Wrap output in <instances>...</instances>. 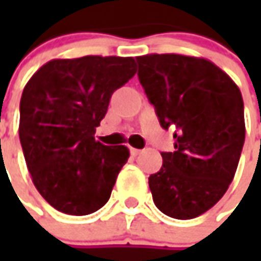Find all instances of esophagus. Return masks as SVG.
Masks as SVG:
<instances>
[{
    "label": "esophagus",
    "instance_id": "obj_1",
    "mask_svg": "<svg viewBox=\"0 0 261 261\" xmlns=\"http://www.w3.org/2000/svg\"><path fill=\"white\" fill-rule=\"evenodd\" d=\"M142 151L141 149H136V148H130V154H132V156H138L139 154H141Z\"/></svg>",
    "mask_w": 261,
    "mask_h": 261
}]
</instances>
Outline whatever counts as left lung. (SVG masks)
<instances>
[{
  "label": "left lung",
  "mask_w": 261,
  "mask_h": 261,
  "mask_svg": "<svg viewBox=\"0 0 261 261\" xmlns=\"http://www.w3.org/2000/svg\"><path fill=\"white\" fill-rule=\"evenodd\" d=\"M138 78L164 129L175 127L173 152L148 183L155 206L175 219L205 214L225 195L246 138L237 84L211 61L177 54L138 56Z\"/></svg>",
  "instance_id": "8db88e82"
}]
</instances>
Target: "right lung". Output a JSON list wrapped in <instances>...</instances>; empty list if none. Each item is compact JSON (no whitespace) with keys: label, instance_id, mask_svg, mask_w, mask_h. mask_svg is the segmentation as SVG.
Here are the masks:
<instances>
[{"label":"right lung","instance_id":"1","mask_svg":"<svg viewBox=\"0 0 261 261\" xmlns=\"http://www.w3.org/2000/svg\"><path fill=\"white\" fill-rule=\"evenodd\" d=\"M135 72L134 58L88 55L52 59L25 84L20 142L37 192L56 211L83 216L107 203L129 149L95 141V127Z\"/></svg>","mask_w":261,"mask_h":261}]
</instances>
